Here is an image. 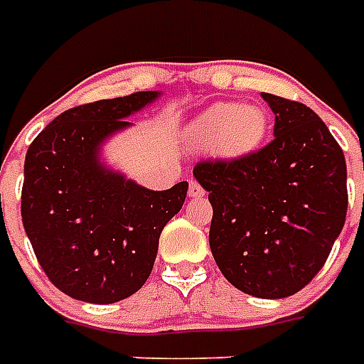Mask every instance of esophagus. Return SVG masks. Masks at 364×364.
<instances>
[{"label":"esophagus","instance_id":"obj_1","mask_svg":"<svg viewBox=\"0 0 364 364\" xmlns=\"http://www.w3.org/2000/svg\"><path fill=\"white\" fill-rule=\"evenodd\" d=\"M205 195H206L205 189H203V187H200L197 181H189V197L191 198H203Z\"/></svg>","mask_w":364,"mask_h":364}]
</instances>
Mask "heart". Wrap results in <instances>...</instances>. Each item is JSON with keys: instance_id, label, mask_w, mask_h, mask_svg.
Masks as SVG:
<instances>
[{"instance_id": "heart-1", "label": "heart", "mask_w": 364, "mask_h": 364, "mask_svg": "<svg viewBox=\"0 0 364 364\" xmlns=\"http://www.w3.org/2000/svg\"><path fill=\"white\" fill-rule=\"evenodd\" d=\"M189 132L200 148H216L222 156L237 158L255 150L265 138L267 117L253 105L218 103L198 114Z\"/></svg>"}]
</instances>
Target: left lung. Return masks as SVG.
I'll return each mask as SVG.
<instances>
[{
	"mask_svg": "<svg viewBox=\"0 0 364 364\" xmlns=\"http://www.w3.org/2000/svg\"><path fill=\"white\" fill-rule=\"evenodd\" d=\"M274 112V138L236 159L193 169L213 205L210 250L237 290L287 298L318 274L347 214L343 150L316 112L261 93Z\"/></svg>",
	"mask_w": 364,
	"mask_h": 364,
	"instance_id": "left-lung-1",
	"label": "left lung"
}]
</instances>
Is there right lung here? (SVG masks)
<instances>
[{"mask_svg": "<svg viewBox=\"0 0 364 364\" xmlns=\"http://www.w3.org/2000/svg\"><path fill=\"white\" fill-rule=\"evenodd\" d=\"M159 91L68 109L28 146L21 216L41 267L68 296L112 304L142 289L159 234L181 210L189 183L150 191L99 161L107 138Z\"/></svg>", "mask_w": 364, "mask_h": 364, "instance_id": "right-lung-1", "label": "right lung"}]
</instances>
